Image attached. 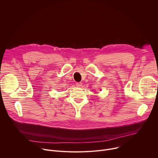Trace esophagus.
Returning <instances> with one entry per match:
<instances>
[{
	"label": "esophagus",
	"mask_w": 158,
	"mask_h": 158,
	"mask_svg": "<svg viewBox=\"0 0 158 158\" xmlns=\"http://www.w3.org/2000/svg\"><path fill=\"white\" fill-rule=\"evenodd\" d=\"M82 83L81 82H76V86L77 87H81L82 86Z\"/></svg>",
	"instance_id": "obj_1"
}]
</instances>
